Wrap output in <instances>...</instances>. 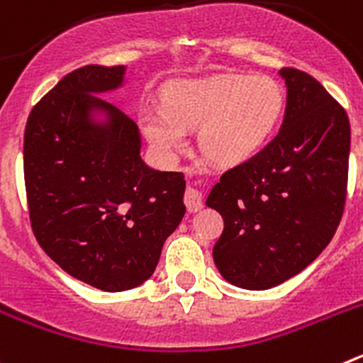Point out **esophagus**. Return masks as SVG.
<instances>
[{"mask_svg":"<svg viewBox=\"0 0 363 363\" xmlns=\"http://www.w3.org/2000/svg\"><path fill=\"white\" fill-rule=\"evenodd\" d=\"M184 201H185V205H187L189 213H196V211H200L201 207H203V201H201V192L194 187H187Z\"/></svg>","mask_w":363,"mask_h":363,"instance_id":"1","label":"esophagus"}]
</instances>
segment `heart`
Wrapping results in <instances>:
<instances>
[{"mask_svg":"<svg viewBox=\"0 0 363 363\" xmlns=\"http://www.w3.org/2000/svg\"><path fill=\"white\" fill-rule=\"evenodd\" d=\"M285 108L284 89L269 76L216 74L182 79L165 92V107L143 112V133L154 149L172 158L198 127V143L225 165L247 162L277 130Z\"/></svg>","mask_w":363,"mask_h":363,"instance_id":"1","label":"heart"}]
</instances>
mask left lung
Returning <instances> with one entry per match:
<instances>
[{
	"label": "left lung",
	"instance_id": "8db88e82",
	"mask_svg": "<svg viewBox=\"0 0 363 363\" xmlns=\"http://www.w3.org/2000/svg\"><path fill=\"white\" fill-rule=\"evenodd\" d=\"M287 105L278 136L223 172L207 207L223 218L213 249L229 284L265 291L301 272L329 245L347 196V112L313 76L281 69Z\"/></svg>",
	"mask_w": 363,
	"mask_h": 363
}]
</instances>
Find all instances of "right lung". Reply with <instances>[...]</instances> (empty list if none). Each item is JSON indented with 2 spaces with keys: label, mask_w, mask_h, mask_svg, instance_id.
<instances>
[{
  "label": "right lung",
  "mask_w": 363,
  "mask_h": 363,
  "mask_svg": "<svg viewBox=\"0 0 363 363\" xmlns=\"http://www.w3.org/2000/svg\"><path fill=\"white\" fill-rule=\"evenodd\" d=\"M127 67L86 65L32 108L23 171L32 230L70 277L107 293L152 277L185 214L182 172L150 169L136 121L99 98Z\"/></svg>",
  "instance_id": "1"
}]
</instances>
